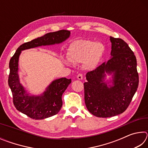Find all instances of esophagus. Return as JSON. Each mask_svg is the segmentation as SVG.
Here are the masks:
<instances>
[{
  "instance_id": "obj_1",
  "label": "esophagus",
  "mask_w": 148,
  "mask_h": 148,
  "mask_svg": "<svg viewBox=\"0 0 148 148\" xmlns=\"http://www.w3.org/2000/svg\"><path fill=\"white\" fill-rule=\"evenodd\" d=\"M77 78L78 79H83V74H78L77 76Z\"/></svg>"
}]
</instances>
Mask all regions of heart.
Here are the masks:
<instances>
[{"instance_id": "b5f03b06", "label": "heart", "mask_w": 148, "mask_h": 148, "mask_svg": "<svg viewBox=\"0 0 148 148\" xmlns=\"http://www.w3.org/2000/svg\"><path fill=\"white\" fill-rule=\"evenodd\" d=\"M104 51L105 46L102 42L79 40L71 44L68 51V58L64 59V61L68 64L84 62L86 66L92 68L99 62Z\"/></svg>"}]
</instances>
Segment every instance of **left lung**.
<instances>
[{
    "label": "left lung",
    "instance_id": "8db88e82",
    "mask_svg": "<svg viewBox=\"0 0 148 148\" xmlns=\"http://www.w3.org/2000/svg\"><path fill=\"white\" fill-rule=\"evenodd\" d=\"M112 57L86 74L85 103L92 115L109 117L122 114L129 106L139 83L136 59L123 40L110 37ZM113 72V86L103 82L105 72Z\"/></svg>",
    "mask_w": 148,
    "mask_h": 148
}]
</instances>
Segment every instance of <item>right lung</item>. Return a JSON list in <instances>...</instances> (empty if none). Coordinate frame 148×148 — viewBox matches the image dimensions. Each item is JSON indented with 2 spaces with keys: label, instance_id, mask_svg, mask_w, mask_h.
Returning a JSON list of instances; mask_svg holds the SVG:
<instances>
[{
  "label": "right lung",
  "instance_id": "1",
  "mask_svg": "<svg viewBox=\"0 0 148 148\" xmlns=\"http://www.w3.org/2000/svg\"><path fill=\"white\" fill-rule=\"evenodd\" d=\"M67 30L49 32L31 42L21 45L10 61L8 85L13 97L16 108L33 119H43L57 114L62 105V95L71 83V79L62 77L49 85L41 96H31L20 84L18 76V60L22 50L46 45L59 44L70 36Z\"/></svg>",
  "mask_w": 148,
  "mask_h": 148
}]
</instances>
